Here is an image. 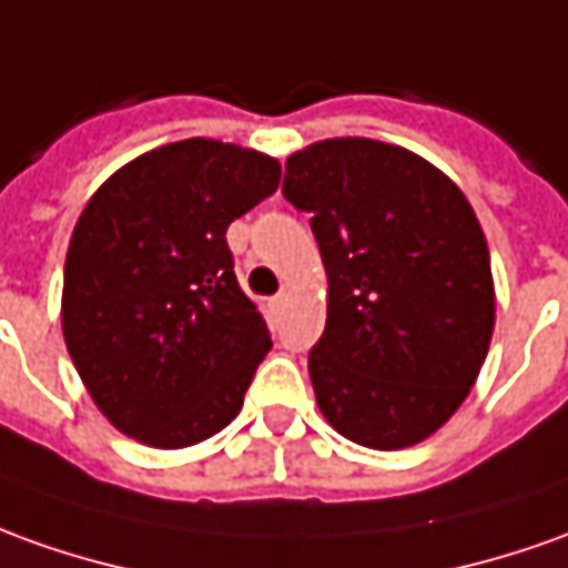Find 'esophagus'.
Segmentation results:
<instances>
[{"label":"esophagus","mask_w":568,"mask_h":568,"mask_svg":"<svg viewBox=\"0 0 568 568\" xmlns=\"http://www.w3.org/2000/svg\"><path fill=\"white\" fill-rule=\"evenodd\" d=\"M272 306H275V308L284 306V293H277V296H272Z\"/></svg>","instance_id":"obj_1"}]
</instances>
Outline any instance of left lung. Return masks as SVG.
Here are the masks:
<instances>
[{"label":"left lung","mask_w":568,"mask_h":568,"mask_svg":"<svg viewBox=\"0 0 568 568\" xmlns=\"http://www.w3.org/2000/svg\"><path fill=\"white\" fill-rule=\"evenodd\" d=\"M284 197L312 213L327 324L308 352L318 408L377 452L433 436L467 398L495 331L486 234L460 187L374 139L287 158Z\"/></svg>","instance_id":"obj_1"}]
</instances>
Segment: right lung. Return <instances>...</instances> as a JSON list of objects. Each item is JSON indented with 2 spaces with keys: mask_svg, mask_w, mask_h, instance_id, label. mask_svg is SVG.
Here are the masks:
<instances>
[{
  "mask_svg": "<svg viewBox=\"0 0 568 568\" xmlns=\"http://www.w3.org/2000/svg\"><path fill=\"white\" fill-rule=\"evenodd\" d=\"M281 163L213 139L163 144L85 203L64 262L61 327L98 410L151 448L216 436L272 349L225 232L275 194Z\"/></svg>",
  "mask_w": 568,
  "mask_h": 568,
  "instance_id": "right-lung-1",
  "label": "right lung"
}]
</instances>
